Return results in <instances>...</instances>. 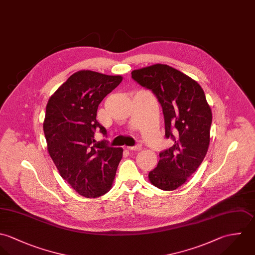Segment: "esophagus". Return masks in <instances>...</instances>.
<instances>
[{"instance_id": "obj_1", "label": "esophagus", "mask_w": 255, "mask_h": 255, "mask_svg": "<svg viewBox=\"0 0 255 255\" xmlns=\"http://www.w3.org/2000/svg\"><path fill=\"white\" fill-rule=\"evenodd\" d=\"M141 149H142V146H141V145H137V146H135V147H129V148H128L129 151H134V152H139V151H141Z\"/></svg>"}]
</instances>
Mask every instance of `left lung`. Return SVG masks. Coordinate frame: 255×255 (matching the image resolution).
<instances>
[{
  "label": "left lung",
  "mask_w": 255,
  "mask_h": 255,
  "mask_svg": "<svg viewBox=\"0 0 255 255\" xmlns=\"http://www.w3.org/2000/svg\"><path fill=\"white\" fill-rule=\"evenodd\" d=\"M133 80L153 92L162 108L165 137L173 145L159 153L155 168L149 172L153 186L175 190L202 163L210 144L211 107L200 85L164 64L134 70Z\"/></svg>",
  "instance_id": "1"
}]
</instances>
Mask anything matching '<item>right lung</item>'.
Instances as JSON below:
<instances>
[{
	"label": "right lung",
	"instance_id": "1",
	"mask_svg": "<svg viewBox=\"0 0 255 255\" xmlns=\"http://www.w3.org/2000/svg\"><path fill=\"white\" fill-rule=\"evenodd\" d=\"M122 80L120 75L78 71L58 88L46 105L43 131L48 153L60 175L87 198L100 197L111 189L122 158V148L95 140L97 129L106 135L97 120L99 104Z\"/></svg>",
	"mask_w": 255,
	"mask_h": 255
}]
</instances>
